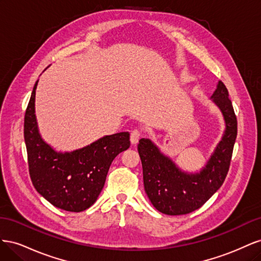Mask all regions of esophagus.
I'll return each instance as SVG.
<instances>
[{"mask_svg": "<svg viewBox=\"0 0 261 261\" xmlns=\"http://www.w3.org/2000/svg\"><path fill=\"white\" fill-rule=\"evenodd\" d=\"M141 137V130L139 129H133L130 133V143L133 145H136L138 143V140Z\"/></svg>", "mask_w": 261, "mask_h": 261, "instance_id": "obj_1", "label": "esophagus"}]
</instances>
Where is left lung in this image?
I'll return each mask as SVG.
<instances>
[{
	"mask_svg": "<svg viewBox=\"0 0 261 261\" xmlns=\"http://www.w3.org/2000/svg\"><path fill=\"white\" fill-rule=\"evenodd\" d=\"M212 100L225 121L223 137L200 173L188 174L179 170L150 139H140L138 152L143 164L144 186L153 207L164 215H187L199 209L222 186L230 169L238 135V120L228 91L219 82Z\"/></svg>",
	"mask_w": 261,
	"mask_h": 261,
	"instance_id": "8db88e82",
	"label": "left lung"
}]
</instances>
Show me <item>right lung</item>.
Wrapping results in <instances>:
<instances>
[{"label": "right lung", "instance_id": "1", "mask_svg": "<svg viewBox=\"0 0 261 261\" xmlns=\"http://www.w3.org/2000/svg\"><path fill=\"white\" fill-rule=\"evenodd\" d=\"M36 82L23 122L30 178L37 192L54 207L81 212L97 200L114 158L130 146L129 133L105 136L72 152H57L44 143L35 115Z\"/></svg>", "mask_w": 261, "mask_h": 261}]
</instances>
